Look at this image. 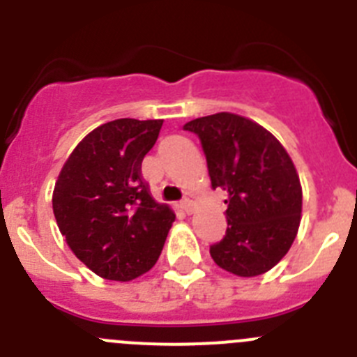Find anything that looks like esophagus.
<instances>
[{
	"instance_id": "esophagus-1",
	"label": "esophagus",
	"mask_w": 357,
	"mask_h": 357,
	"mask_svg": "<svg viewBox=\"0 0 357 357\" xmlns=\"http://www.w3.org/2000/svg\"><path fill=\"white\" fill-rule=\"evenodd\" d=\"M181 207L185 214L193 213V195L185 193L184 198H182V202H181Z\"/></svg>"
}]
</instances>
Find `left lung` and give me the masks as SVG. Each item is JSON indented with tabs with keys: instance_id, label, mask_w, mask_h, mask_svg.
<instances>
[{
	"instance_id": "8db88e82",
	"label": "left lung",
	"mask_w": 357,
	"mask_h": 357,
	"mask_svg": "<svg viewBox=\"0 0 357 357\" xmlns=\"http://www.w3.org/2000/svg\"><path fill=\"white\" fill-rule=\"evenodd\" d=\"M184 130L200 139L213 189L229 193V227L211 245V257L239 277L268 272L288 254L301 225L302 188L288 151L266 128L230 112L197 118Z\"/></svg>"
}]
</instances>
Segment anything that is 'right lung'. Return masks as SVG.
Returning a JSON list of instances; mask_svg holds the SVG:
<instances>
[{
	"label": "right lung",
	"mask_w": 357,
	"mask_h": 357,
	"mask_svg": "<svg viewBox=\"0 0 357 357\" xmlns=\"http://www.w3.org/2000/svg\"><path fill=\"white\" fill-rule=\"evenodd\" d=\"M162 119L123 118L94 128L66 160L53 214L66 243L96 275L132 280L159 259L175 214L141 175Z\"/></svg>",
	"instance_id": "1"
}]
</instances>
